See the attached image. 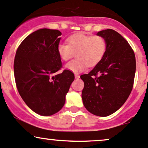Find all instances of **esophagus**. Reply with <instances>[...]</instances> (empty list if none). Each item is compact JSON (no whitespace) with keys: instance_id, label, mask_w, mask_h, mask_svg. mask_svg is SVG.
I'll return each mask as SVG.
<instances>
[{"instance_id":"esophagus-1","label":"esophagus","mask_w":148,"mask_h":148,"mask_svg":"<svg viewBox=\"0 0 148 148\" xmlns=\"http://www.w3.org/2000/svg\"><path fill=\"white\" fill-rule=\"evenodd\" d=\"M79 77H79V75L78 74H75V78L76 79H79Z\"/></svg>"}]
</instances>
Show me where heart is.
<instances>
[{
  "mask_svg": "<svg viewBox=\"0 0 148 148\" xmlns=\"http://www.w3.org/2000/svg\"><path fill=\"white\" fill-rule=\"evenodd\" d=\"M68 43H60L57 52L64 61H68L77 54V59L69 62L66 68L73 72L84 71L87 66H96L103 58L106 52L105 39L99 35H88L79 33L67 39Z\"/></svg>",
  "mask_w": 148,
  "mask_h": 148,
  "instance_id": "b5f03b06",
  "label": "heart"
}]
</instances>
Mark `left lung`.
<instances>
[{
  "instance_id": "left-lung-1",
  "label": "left lung",
  "mask_w": 148,
  "mask_h": 148,
  "mask_svg": "<svg viewBox=\"0 0 148 148\" xmlns=\"http://www.w3.org/2000/svg\"><path fill=\"white\" fill-rule=\"evenodd\" d=\"M106 40V52L88 74L81 75L82 94L87 111L108 116L119 109L130 96L134 84L136 62L133 49L119 32L111 29L97 33Z\"/></svg>"
}]
</instances>
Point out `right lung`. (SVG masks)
<instances>
[{"mask_svg":"<svg viewBox=\"0 0 148 148\" xmlns=\"http://www.w3.org/2000/svg\"><path fill=\"white\" fill-rule=\"evenodd\" d=\"M62 33L40 29L23 40L14 60V76L20 95L27 106L41 116H51L62 109L65 96L74 80L72 71L62 67L57 52Z\"/></svg>","mask_w":148,"mask_h":148,"instance_id":"1","label":"right lung"}]
</instances>
